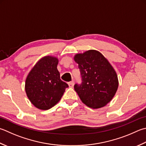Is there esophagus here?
<instances>
[{"label":"esophagus","instance_id":"34e87169","mask_svg":"<svg viewBox=\"0 0 146 146\" xmlns=\"http://www.w3.org/2000/svg\"><path fill=\"white\" fill-rule=\"evenodd\" d=\"M68 85H69V87L72 88L74 86V82H68Z\"/></svg>","mask_w":146,"mask_h":146}]
</instances>
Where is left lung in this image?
<instances>
[{"instance_id": "obj_1", "label": "left lung", "mask_w": 146, "mask_h": 146, "mask_svg": "<svg viewBox=\"0 0 146 146\" xmlns=\"http://www.w3.org/2000/svg\"><path fill=\"white\" fill-rule=\"evenodd\" d=\"M78 64L82 82L75 90L87 106L99 109L112 100L118 90V76L112 65L96 50L77 53L73 58Z\"/></svg>"}]
</instances>
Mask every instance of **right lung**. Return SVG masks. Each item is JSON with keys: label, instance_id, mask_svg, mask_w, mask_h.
<instances>
[{"label": "right lung", "instance_id": "right-lung-1", "mask_svg": "<svg viewBox=\"0 0 146 146\" xmlns=\"http://www.w3.org/2000/svg\"><path fill=\"white\" fill-rule=\"evenodd\" d=\"M58 58L52 56L42 58L32 68L25 80V92L36 108L47 110L61 100L68 85L60 78Z\"/></svg>", "mask_w": 146, "mask_h": 146}]
</instances>
